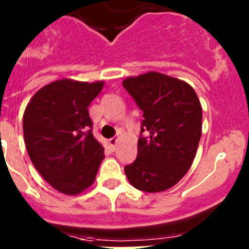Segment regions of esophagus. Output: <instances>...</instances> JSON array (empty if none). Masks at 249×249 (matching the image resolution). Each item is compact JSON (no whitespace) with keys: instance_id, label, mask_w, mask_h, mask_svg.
<instances>
[{"instance_id":"1","label":"esophagus","mask_w":249,"mask_h":249,"mask_svg":"<svg viewBox=\"0 0 249 249\" xmlns=\"http://www.w3.org/2000/svg\"><path fill=\"white\" fill-rule=\"evenodd\" d=\"M117 142H118V139L117 137H112V139H109L108 140V143H109V145L112 148H114L115 147V144H117Z\"/></svg>"}]
</instances>
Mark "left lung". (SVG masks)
Returning <instances> with one entry per match:
<instances>
[{"instance_id":"obj_1","label":"left lung","mask_w":249,"mask_h":249,"mask_svg":"<svg viewBox=\"0 0 249 249\" xmlns=\"http://www.w3.org/2000/svg\"><path fill=\"white\" fill-rule=\"evenodd\" d=\"M123 85L143 112L137 158L125 175L136 189L164 192L194 161L202 129L200 100L188 83L159 72L129 77Z\"/></svg>"}]
</instances>
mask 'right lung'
<instances>
[{
	"instance_id": "obj_1",
	"label": "right lung",
	"mask_w": 249,
	"mask_h": 249,
	"mask_svg": "<svg viewBox=\"0 0 249 249\" xmlns=\"http://www.w3.org/2000/svg\"><path fill=\"white\" fill-rule=\"evenodd\" d=\"M104 82L60 79L39 89L22 118L24 141L32 164L54 189L80 194L94 183L104 145L92 135L90 102Z\"/></svg>"
}]
</instances>
